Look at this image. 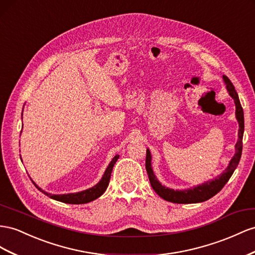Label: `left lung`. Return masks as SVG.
I'll list each match as a JSON object with an SVG mask.
<instances>
[{
    "instance_id": "left-lung-1",
    "label": "left lung",
    "mask_w": 255,
    "mask_h": 255,
    "mask_svg": "<svg viewBox=\"0 0 255 255\" xmlns=\"http://www.w3.org/2000/svg\"><path fill=\"white\" fill-rule=\"evenodd\" d=\"M224 82L228 89L229 94L234 99L236 106V119L239 123V129H238V141L235 146L236 153L232 157V160L229 164V166L223 173L218 176L217 178L212 179L210 181L205 182L203 184H199L197 187L187 189V190H173L164 187L157 180L152 167H151V153L149 149H147V155H146V169L149 177V180L151 183V187L156 192V194L163 199L170 203H177V204H192V203H202L207 201V199L215 196L217 193L222 190V188L230 180L234 170L238 166L240 157H242L243 152V136L245 130V120H244V109L240 104V101L238 98V94L235 90V87L232 84V81L226 77L223 76Z\"/></svg>"
}]
</instances>
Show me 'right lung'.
Here are the masks:
<instances>
[{"mask_svg":"<svg viewBox=\"0 0 255 255\" xmlns=\"http://www.w3.org/2000/svg\"><path fill=\"white\" fill-rule=\"evenodd\" d=\"M119 159V154H117L114 159L112 160V162L109 163L108 167L106 168L104 175H103V178L101 179V181L95 184L94 187L78 192V193H70V194H61V195H54V194H50L47 193V192L43 191L40 188H38L37 185L34 183V185L40 191L43 192L44 194H46L47 196H49L52 199H56V201L62 202V203H66V204H86V203H90L94 199H96L98 197H100L104 192L106 191L109 180H111V176H112V171L114 168V165L116 164L117 160Z\"/></svg>","mask_w":255,"mask_h":255,"instance_id":"add662e5","label":"right lung"}]
</instances>
